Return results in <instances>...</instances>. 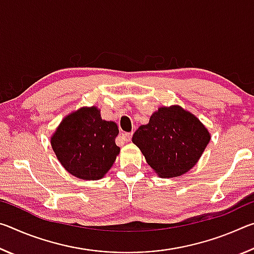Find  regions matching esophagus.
Masks as SVG:
<instances>
[{
  "instance_id": "esophagus-1",
  "label": "esophagus",
  "mask_w": 254,
  "mask_h": 254,
  "mask_svg": "<svg viewBox=\"0 0 254 254\" xmlns=\"http://www.w3.org/2000/svg\"><path fill=\"white\" fill-rule=\"evenodd\" d=\"M132 137V133H127V132H123L121 133V139L124 141V142H128Z\"/></svg>"
}]
</instances>
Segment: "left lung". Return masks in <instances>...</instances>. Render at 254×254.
Instances as JSON below:
<instances>
[{
  "instance_id": "left-lung-1",
  "label": "left lung",
  "mask_w": 254,
  "mask_h": 254,
  "mask_svg": "<svg viewBox=\"0 0 254 254\" xmlns=\"http://www.w3.org/2000/svg\"><path fill=\"white\" fill-rule=\"evenodd\" d=\"M210 140L199 119L179 105L160 106L148 124L141 126L132 142L161 178L179 177L190 170Z\"/></svg>"
}]
</instances>
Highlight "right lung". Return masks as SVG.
<instances>
[{"label":"right lung","mask_w":254,"mask_h":254,"mask_svg":"<svg viewBox=\"0 0 254 254\" xmlns=\"http://www.w3.org/2000/svg\"><path fill=\"white\" fill-rule=\"evenodd\" d=\"M119 127L105 121L97 106H83L60 122L50 136L56 157L70 175L83 180L102 179L120 153Z\"/></svg>","instance_id":"obj_1"}]
</instances>
